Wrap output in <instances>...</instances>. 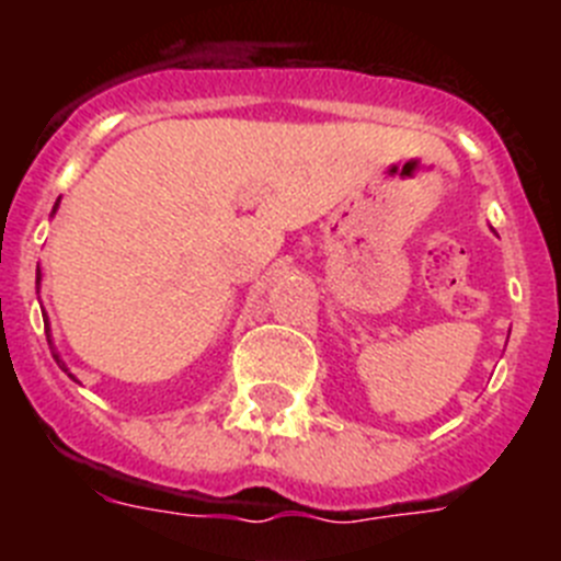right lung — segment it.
<instances>
[{
  "label": "right lung",
  "instance_id": "right-lung-1",
  "mask_svg": "<svg viewBox=\"0 0 561 561\" xmlns=\"http://www.w3.org/2000/svg\"><path fill=\"white\" fill-rule=\"evenodd\" d=\"M53 356H56V362H58V365H61V359H58V354H53ZM61 368H64V365H61ZM64 370H67V368H64Z\"/></svg>",
  "mask_w": 561,
  "mask_h": 561
}]
</instances>
